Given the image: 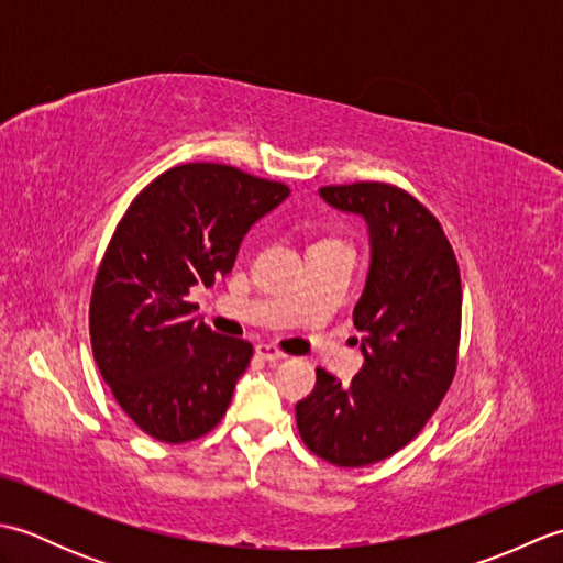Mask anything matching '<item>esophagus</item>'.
I'll return each instance as SVG.
<instances>
[{
  "label": "esophagus",
  "mask_w": 563,
  "mask_h": 563,
  "mask_svg": "<svg viewBox=\"0 0 563 563\" xmlns=\"http://www.w3.org/2000/svg\"><path fill=\"white\" fill-rule=\"evenodd\" d=\"M256 353L263 357V361H268V363H280V361H285V357H288V355L275 349V345H271V343H258L256 345Z\"/></svg>",
  "instance_id": "1"
}]
</instances>
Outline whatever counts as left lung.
Masks as SVG:
<instances>
[{
    "label": "left lung",
    "mask_w": 563,
    "mask_h": 563,
    "mask_svg": "<svg viewBox=\"0 0 563 563\" xmlns=\"http://www.w3.org/2000/svg\"><path fill=\"white\" fill-rule=\"evenodd\" d=\"M319 196L367 222L369 271L353 309L365 363L351 385L319 367L314 391L297 401L295 416L317 457L365 466L409 445L452 385L460 266L435 214L406 190L361 181L324 186Z\"/></svg>",
    "instance_id": "left-lung-1"
}]
</instances>
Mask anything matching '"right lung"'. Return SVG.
<instances>
[{
	"mask_svg": "<svg viewBox=\"0 0 563 563\" xmlns=\"http://www.w3.org/2000/svg\"><path fill=\"white\" fill-rule=\"evenodd\" d=\"M288 196L236 166L194 162L154 178L118 222L91 290V351L147 435L178 445L222 421L254 349L198 321L188 292L230 273L251 224Z\"/></svg>",
	"mask_w": 563,
	"mask_h": 563,
	"instance_id": "1",
	"label": "right lung"
}]
</instances>
